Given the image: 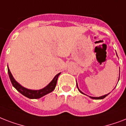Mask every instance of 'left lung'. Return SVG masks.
Masks as SVG:
<instances>
[{"label":"left lung","instance_id":"8db88e82","mask_svg":"<svg viewBox=\"0 0 126 126\" xmlns=\"http://www.w3.org/2000/svg\"><path fill=\"white\" fill-rule=\"evenodd\" d=\"M77 87H78V84H77ZM79 91H80V92L81 93H83L81 92V91L80 90H79ZM108 94H105V95H103V96H99V97H93V96H90V97L91 98H93V99H103V98H105V97H106V96H107V95H108Z\"/></svg>","mask_w":126,"mask_h":126}]
</instances>
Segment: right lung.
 Here are the masks:
<instances>
[{"label":"right lung","mask_w":126,"mask_h":126,"mask_svg":"<svg viewBox=\"0 0 126 126\" xmlns=\"http://www.w3.org/2000/svg\"><path fill=\"white\" fill-rule=\"evenodd\" d=\"M8 75H9L12 84L16 89V90L17 91H19L21 94L26 96V97H28L29 98H32V99H33V98H39L42 97V96H43L44 95L52 92V91L54 90L55 87H56L57 79H58L59 75L60 74V73L57 74L56 76L54 77V79H52V81L47 86L45 87V88L40 89V90H30V89H28L25 88V87H23L21 85H20L14 79V78L12 76V75L11 72L10 71L8 67Z\"/></svg>","instance_id":"add662e5"}]
</instances>
